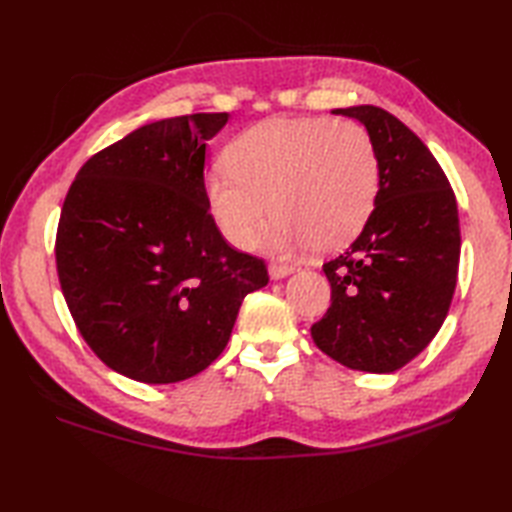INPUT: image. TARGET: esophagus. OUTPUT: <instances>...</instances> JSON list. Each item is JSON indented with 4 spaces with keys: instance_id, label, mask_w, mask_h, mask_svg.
Masks as SVG:
<instances>
[{
    "instance_id": "1",
    "label": "esophagus",
    "mask_w": 512,
    "mask_h": 512,
    "mask_svg": "<svg viewBox=\"0 0 512 512\" xmlns=\"http://www.w3.org/2000/svg\"><path fill=\"white\" fill-rule=\"evenodd\" d=\"M292 266H288V264H281V262H273L268 266V273H270V277L273 279H284V277H288L290 273H292Z\"/></svg>"
}]
</instances>
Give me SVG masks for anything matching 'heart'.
Here are the masks:
<instances>
[{"label": "heart", "instance_id": "heart-1", "mask_svg": "<svg viewBox=\"0 0 512 512\" xmlns=\"http://www.w3.org/2000/svg\"><path fill=\"white\" fill-rule=\"evenodd\" d=\"M226 169L204 180L215 226L250 248L270 215V248L332 253L352 242L374 213L380 158L367 129L330 118H273L239 134Z\"/></svg>", "mask_w": 512, "mask_h": 512}]
</instances>
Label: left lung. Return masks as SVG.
Returning <instances> with one entry per match:
<instances>
[{
    "instance_id": "8db88e82",
    "label": "left lung",
    "mask_w": 512,
    "mask_h": 512,
    "mask_svg": "<svg viewBox=\"0 0 512 512\" xmlns=\"http://www.w3.org/2000/svg\"><path fill=\"white\" fill-rule=\"evenodd\" d=\"M334 114L361 121L380 158V189L363 233L323 264L332 303L310 328L323 354L350 369L396 372L442 328L460 264L458 202L427 145L374 105Z\"/></svg>"
}]
</instances>
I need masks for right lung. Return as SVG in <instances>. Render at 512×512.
I'll return each mask as SVG.
<instances>
[{"instance_id":"add662e5","label":"right lung","mask_w":512,"mask_h":512,"mask_svg":"<svg viewBox=\"0 0 512 512\" xmlns=\"http://www.w3.org/2000/svg\"><path fill=\"white\" fill-rule=\"evenodd\" d=\"M228 114L138 127L94 154L65 195L57 273L81 336L138 383L191 378L222 354L264 259L228 246L204 198L206 140Z\"/></svg>"}]
</instances>
